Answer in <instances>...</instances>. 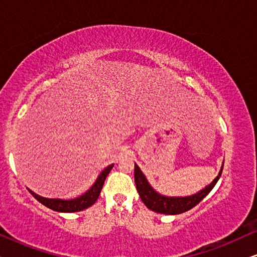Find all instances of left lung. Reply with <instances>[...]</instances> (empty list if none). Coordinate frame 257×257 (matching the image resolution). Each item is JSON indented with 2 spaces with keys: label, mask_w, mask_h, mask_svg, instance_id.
<instances>
[{
  "label": "left lung",
  "mask_w": 257,
  "mask_h": 257,
  "mask_svg": "<svg viewBox=\"0 0 257 257\" xmlns=\"http://www.w3.org/2000/svg\"><path fill=\"white\" fill-rule=\"evenodd\" d=\"M223 165L219 172V175L214 179L212 184L206 186L205 188L196 193V194L185 196V198H174V196H165L154 191L151 187V185L147 181L145 175L140 171L138 165L135 164V181L137 186V191L139 193L140 199L145 203L147 208L153 210V212L160 214H168V215H175V214H181L192 209L198 203L201 201L203 198L208 195V193L212 191L214 186L216 185L217 180L222 173Z\"/></svg>",
  "instance_id": "left-lung-1"
}]
</instances>
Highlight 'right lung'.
Wrapping results in <instances>:
<instances>
[{
  "mask_svg": "<svg viewBox=\"0 0 257 257\" xmlns=\"http://www.w3.org/2000/svg\"><path fill=\"white\" fill-rule=\"evenodd\" d=\"M112 167H113V164L105 168V170L99 174V177L97 178V180L92 185V187H91L87 192H85V194L80 195L76 199H71V200L48 199V198H43V196L37 195L36 193L30 191V189L29 192L31 193V195L37 200V201H40L42 203V205H44L45 207H48V208H50L52 210H56V212H61V213L80 212V210L89 208L90 206H92L93 203L97 201L98 196L100 194L101 188H103L105 179H106L107 174L110 173Z\"/></svg>",
  "mask_w": 257,
  "mask_h": 257,
  "instance_id": "right-lung-1",
  "label": "right lung"
}]
</instances>
